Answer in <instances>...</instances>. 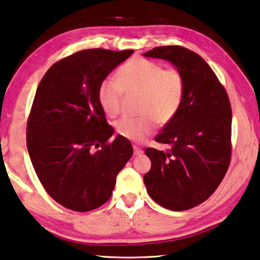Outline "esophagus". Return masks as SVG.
I'll return each instance as SVG.
<instances>
[{
  "label": "esophagus",
  "instance_id": "obj_1",
  "mask_svg": "<svg viewBox=\"0 0 260 260\" xmlns=\"http://www.w3.org/2000/svg\"><path fill=\"white\" fill-rule=\"evenodd\" d=\"M143 153V150L141 149V148H139V146H134V154L135 155H140V154H142Z\"/></svg>",
  "mask_w": 260,
  "mask_h": 260
}]
</instances>
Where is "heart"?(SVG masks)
<instances>
[{
    "mask_svg": "<svg viewBox=\"0 0 260 260\" xmlns=\"http://www.w3.org/2000/svg\"><path fill=\"white\" fill-rule=\"evenodd\" d=\"M184 78L176 68L148 59H133L117 72V79L107 78L99 88V102L105 114L116 117L120 112L124 94H140L138 118H122L117 132L134 142H143L160 124L171 121L182 105Z\"/></svg>",
    "mask_w": 260,
    "mask_h": 260,
    "instance_id": "heart-1",
    "label": "heart"
}]
</instances>
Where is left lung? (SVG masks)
<instances>
[{
  "mask_svg": "<svg viewBox=\"0 0 260 260\" xmlns=\"http://www.w3.org/2000/svg\"><path fill=\"white\" fill-rule=\"evenodd\" d=\"M172 62L184 78V96L175 117L155 135L169 150L146 148L151 160L143 181L164 208L191 209L216 191L231 161L232 110L223 85L199 54L178 45L144 53Z\"/></svg>",
  "mask_w": 260,
  "mask_h": 260,
  "instance_id": "obj_1",
  "label": "left lung"
}]
</instances>
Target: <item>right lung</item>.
I'll return each mask as SVG.
<instances>
[{
  "label": "right lung",
  "mask_w": 260,
  "mask_h": 260,
  "mask_svg": "<svg viewBox=\"0 0 260 260\" xmlns=\"http://www.w3.org/2000/svg\"><path fill=\"white\" fill-rule=\"evenodd\" d=\"M133 50L89 49L55 62L37 87L27 121V149L45 191L85 212L110 199L116 177L133 154L99 102V88Z\"/></svg>",
  "instance_id": "add662e5"
}]
</instances>
